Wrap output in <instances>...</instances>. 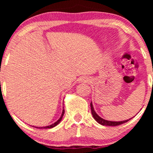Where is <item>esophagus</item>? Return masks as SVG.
Instances as JSON below:
<instances>
[{"label": "esophagus", "instance_id": "esophagus-1", "mask_svg": "<svg viewBox=\"0 0 153 153\" xmlns=\"http://www.w3.org/2000/svg\"><path fill=\"white\" fill-rule=\"evenodd\" d=\"M79 81H80L81 82H89V81H90V79L87 76H82L81 78H80V79H79Z\"/></svg>", "mask_w": 153, "mask_h": 153}]
</instances>
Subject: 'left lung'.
I'll list each match as a JSON object with an SVG mask.
<instances>
[{
	"label": "left lung",
	"instance_id": "1",
	"mask_svg": "<svg viewBox=\"0 0 153 153\" xmlns=\"http://www.w3.org/2000/svg\"><path fill=\"white\" fill-rule=\"evenodd\" d=\"M91 113L92 115H93V118L95 120L97 121V122L99 123V124L102 125H104V126H117V125H120L123 123H127V121H129V120H131V118H129V120H123V121H110V120H106L105 119H103L101 117L98 116V115L96 114V112L94 110L93 104L92 102L91 103Z\"/></svg>",
	"mask_w": 153,
	"mask_h": 153
}]
</instances>
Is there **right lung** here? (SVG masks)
Returning a JSON list of instances; mask_svg holds the SVG:
<instances>
[{"label":"right lung","instance_id":"obj_1","mask_svg":"<svg viewBox=\"0 0 153 153\" xmlns=\"http://www.w3.org/2000/svg\"><path fill=\"white\" fill-rule=\"evenodd\" d=\"M64 113H65V110H64V108H63V110H62V115H61V116H60V118L58 119V120L56 121V123H54L53 124L50 125H49V126H46V127H36V128H39V129H51V128H53V127H56L58 124H59L60 122L62 120V117H63Z\"/></svg>","mask_w":153,"mask_h":153}]
</instances>
